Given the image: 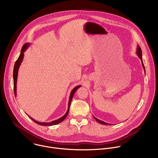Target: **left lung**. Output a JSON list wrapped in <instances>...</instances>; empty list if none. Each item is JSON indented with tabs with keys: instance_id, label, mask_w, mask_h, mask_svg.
Instances as JSON below:
<instances>
[{
	"instance_id": "8db88e82",
	"label": "left lung",
	"mask_w": 158,
	"mask_h": 158,
	"mask_svg": "<svg viewBox=\"0 0 158 158\" xmlns=\"http://www.w3.org/2000/svg\"><path fill=\"white\" fill-rule=\"evenodd\" d=\"M136 54L138 55V56L139 57V59H141V64H142V65H143V67L144 69V73H146L145 71V67H144V64H143V57H142V51H141V49L140 48V46H139V45H138V48H137V49H136ZM94 118L96 120V121H98L99 123L101 124H104V125H111V124H109V123H107L106 122H104L102 121H101L98 119H97L96 117H94L93 116Z\"/></svg>"
}]
</instances>
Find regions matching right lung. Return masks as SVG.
<instances>
[{
	"label": "right lung",
	"instance_id": "1",
	"mask_svg": "<svg viewBox=\"0 0 158 158\" xmlns=\"http://www.w3.org/2000/svg\"><path fill=\"white\" fill-rule=\"evenodd\" d=\"M31 44L30 43H26L23 47H22V49H21V51H20V56L19 57V58L17 59V60H16L15 63V65H14V72H13V79H14V94H15V96H17V76H18V72H19V69L20 67V65L22 62V60H23V59H24V52L27 49V48L30 46ZM81 87V85H77L76 87H75L72 91H71V94H70V96H69V102H68V108H67V112H65V114L62 116L60 118L57 119V120H55V121H51L50 123H41V122H39L35 119H34L32 118H31V116H29V115H27L32 121H34L35 123H36L37 124L40 125V126H53V125H56V124H57L61 122H62L65 119V118L67 117V114H68L69 113V108H70V106H71V101L73 99V98L74 96V94H75L76 91H77V90L80 87Z\"/></svg>",
	"mask_w": 158,
	"mask_h": 158
}]
</instances>
